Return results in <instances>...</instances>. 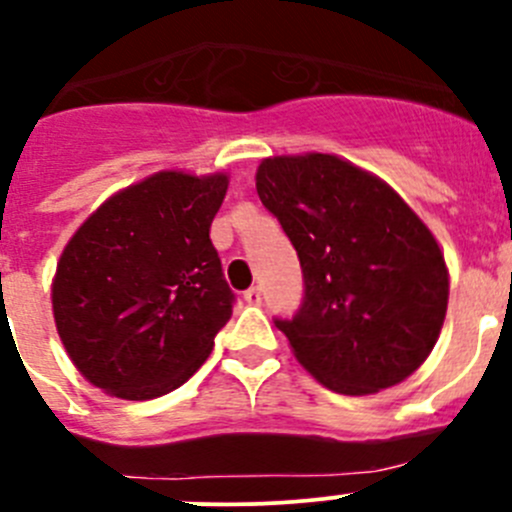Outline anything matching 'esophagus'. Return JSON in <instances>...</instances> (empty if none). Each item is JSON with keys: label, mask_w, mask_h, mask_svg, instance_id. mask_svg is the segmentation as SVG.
Masks as SVG:
<instances>
[{"label": "esophagus", "mask_w": 512, "mask_h": 512, "mask_svg": "<svg viewBox=\"0 0 512 512\" xmlns=\"http://www.w3.org/2000/svg\"><path fill=\"white\" fill-rule=\"evenodd\" d=\"M245 302H250V305H260V302H262L260 287H250V290L245 292Z\"/></svg>", "instance_id": "obj_1"}]
</instances>
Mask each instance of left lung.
<instances>
[{"label": "left lung", "mask_w": 512, "mask_h": 512, "mask_svg": "<svg viewBox=\"0 0 512 512\" xmlns=\"http://www.w3.org/2000/svg\"><path fill=\"white\" fill-rule=\"evenodd\" d=\"M257 195L290 237L302 302L275 317L295 357L342 395L413 375L448 310L443 252L398 192L332 155L272 157Z\"/></svg>", "instance_id": "8db88e82"}]
</instances>
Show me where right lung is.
I'll list each match as a JSON object with an SVG mask.
<instances>
[{"label":"right lung","mask_w":512,"mask_h":512,"mask_svg":"<svg viewBox=\"0 0 512 512\" xmlns=\"http://www.w3.org/2000/svg\"><path fill=\"white\" fill-rule=\"evenodd\" d=\"M227 177L160 172L109 197L69 240L52 285L77 370L124 400L180 388L235 305L210 240Z\"/></svg>","instance_id":"add662e5"}]
</instances>
